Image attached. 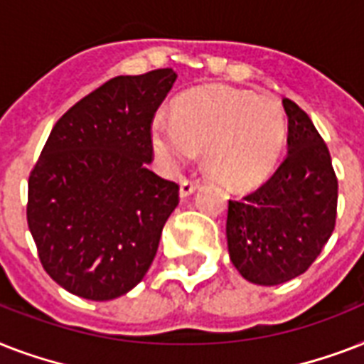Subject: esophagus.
Instances as JSON below:
<instances>
[{
  "label": "esophagus",
  "mask_w": 364,
  "mask_h": 364,
  "mask_svg": "<svg viewBox=\"0 0 364 364\" xmlns=\"http://www.w3.org/2000/svg\"><path fill=\"white\" fill-rule=\"evenodd\" d=\"M198 187H200L198 181H188V179H183L181 185H179V196H181V198H188V196H191V194H193Z\"/></svg>",
  "instance_id": "1"
}]
</instances>
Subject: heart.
Segmentation results:
<instances>
[{
    "instance_id": "heart-1",
    "label": "heart",
    "mask_w": 364,
    "mask_h": 364,
    "mask_svg": "<svg viewBox=\"0 0 364 364\" xmlns=\"http://www.w3.org/2000/svg\"><path fill=\"white\" fill-rule=\"evenodd\" d=\"M287 137L282 104L272 96L227 87L188 90L173 105V117L151 121L154 154L176 170L204 149V168L230 188L257 187L276 168Z\"/></svg>"
}]
</instances>
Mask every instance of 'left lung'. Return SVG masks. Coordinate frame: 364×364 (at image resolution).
<instances>
[{
    "instance_id": "1",
    "label": "left lung",
    "mask_w": 364,
    "mask_h": 364,
    "mask_svg": "<svg viewBox=\"0 0 364 364\" xmlns=\"http://www.w3.org/2000/svg\"><path fill=\"white\" fill-rule=\"evenodd\" d=\"M283 109L285 160L255 193L228 200V255L257 285H279L304 274L336 223L338 181L327 145L294 102L283 100Z\"/></svg>"
}]
</instances>
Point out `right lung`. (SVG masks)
Here are the masks:
<instances>
[{
  "label": "right lung",
  "mask_w": 364,
  "mask_h": 364,
  "mask_svg": "<svg viewBox=\"0 0 364 364\" xmlns=\"http://www.w3.org/2000/svg\"><path fill=\"white\" fill-rule=\"evenodd\" d=\"M171 68L111 79L54 124L28 181V227L47 274L88 300L136 287L159 249L179 187L147 168L151 121Z\"/></svg>",
  "instance_id": "right-lung-1"
}]
</instances>
